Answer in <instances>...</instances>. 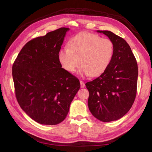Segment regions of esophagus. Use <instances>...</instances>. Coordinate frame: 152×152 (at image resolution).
Listing matches in <instances>:
<instances>
[{"mask_svg":"<svg viewBox=\"0 0 152 152\" xmlns=\"http://www.w3.org/2000/svg\"><path fill=\"white\" fill-rule=\"evenodd\" d=\"M80 87L81 88H84V87H85V83L83 82V81H80Z\"/></svg>","mask_w":152,"mask_h":152,"instance_id":"esophagus-1","label":"esophagus"}]
</instances>
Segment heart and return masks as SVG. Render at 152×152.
Masks as SVG:
<instances>
[{
    "label": "heart",
    "instance_id": "1",
    "mask_svg": "<svg viewBox=\"0 0 152 152\" xmlns=\"http://www.w3.org/2000/svg\"><path fill=\"white\" fill-rule=\"evenodd\" d=\"M68 48L58 53V61L63 69L75 73L80 65L82 75L98 77L107 70L114 54V45L109 39L82 31L73 36Z\"/></svg>",
    "mask_w": 152,
    "mask_h": 152
}]
</instances>
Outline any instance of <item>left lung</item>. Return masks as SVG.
Wrapping results in <instances>:
<instances>
[{
    "label": "left lung",
    "instance_id": "1",
    "mask_svg": "<svg viewBox=\"0 0 152 152\" xmlns=\"http://www.w3.org/2000/svg\"><path fill=\"white\" fill-rule=\"evenodd\" d=\"M107 35L114 45L110 66L97 79L86 84L89 93L88 107L98 120H118L129 111L136 95L138 68L126 41L110 31L97 30Z\"/></svg>",
    "mask_w": 152,
    "mask_h": 152
}]
</instances>
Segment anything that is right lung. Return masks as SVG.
Wrapping results in <instances>:
<instances>
[{
  "label": "right lung",
  "mask_w": 152,
  "mask_h": 152,
  "mask_svg": "<svg viewBox=\"0 0 152 152\" xmlns=\"http://www.w3.org/2000/svg\"><path fill=\"white\" fill-rule=\"evenodd\" d=\"M68 28H60L27 42L12 65L16 99L34 121L56 125L65 120L80 84L58 61Z\"/></svg>",
  "instance_id": "obj_1"
}]
</instances>
